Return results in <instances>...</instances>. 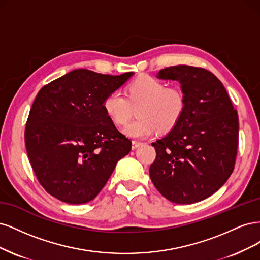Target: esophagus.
I'll return each instance as SVG.
<instances>
[{"mask_svg":"<svg viewBox=\"0 0 260 260\" xmlns=\"http://www.w3.org/2000/svg\"><path fill=\"white\" fill-rule=\"evenodd\" d=\"M140 145H141V142L136 141V140H134V141L132 142V149H133V150H135V149H137Z\"/></svg>","mask_w":260,"mask_h":260,"instance_id":"1","label":"esophagus"}]
</instances>
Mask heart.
<instances>
[{"label":"heart","instance_id":"heart-1","mask_svg":"<svg viewBox=\"0 0 260 260\" xmlns=\"http://www.w3.org/2000/svg\"><path fill=\"white\" fill-rule=\"evenodd\" d=\"M127 98L114 90L104 100V110L116 125H125L137 107L138 118L124 127L133 138H146L155 131L166 133L178 123L185 111L182 91L167 87L165 83L150 75H140L126 88Z\"/></svg>","mask_w":260,"mask_h":260}]
</instances>
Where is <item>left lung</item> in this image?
Listing matches in <instances>:
<instances>
[{
  "instance_id": "obj_1",
  "label": "left lung",
  "mask_w": 260,
  "mask_h": 260,
  "mask_svg": "<svg viewBox=\"0 0 260 260\" xmlns=\"http://www.w3.org/2000/svg\"><path fill=\"white\" fill-rule=\"evenodd\" d=\"M156 78L179 82L186 107L175 127L152 142L156 157L150 178L171 202H200L221 188L233 172L238 112L222 83L206 69L178 64L160 70Z\"/></svg>"
}]
</instances>
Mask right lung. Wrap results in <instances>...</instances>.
<instances>
[{"label": "right lung", "mask_w": 260, "mask_h": 260, "mask_svg": "<svg viewBox=\"0 0 260 260\" xmlns=\"http://www.w3.org/2000/svg\"><path fill=\"white\" fill-rule=\"evenodd\" d=\"M133 74L77 69L40 89L24 141L38 180L54 198L69 204L94 200L129 153L132 141L116 129L103 104Z\"/></svg>", "instance_id": "1"}]
</instances>
